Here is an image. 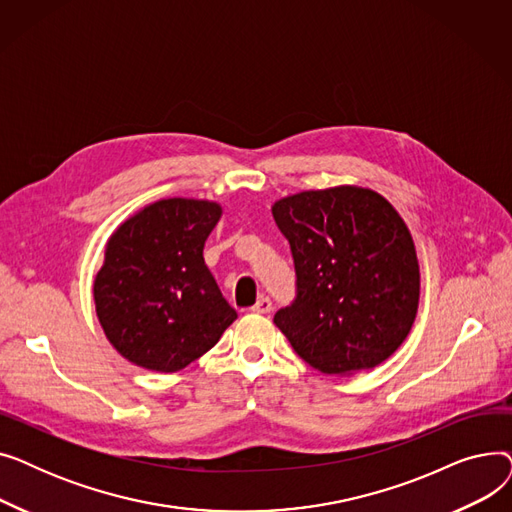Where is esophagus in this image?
I'll list each match as a JSON object with an SVG mask.
<instances>
[{"label":"esophagus","mask_w":512,"mask_h":512,"mask_svg":"<svg viewBox=\"0 0 512 512\" xmlns=\"http://www.w3.org/2000/svg\"><path fill=\"white\" fill-rule=\"evenodd\" d=\"M253 313H270L272 311V301L270 297H259V301L251 307Z\"/></svg>","instance_id":"esophagus-1"}]
</instances>
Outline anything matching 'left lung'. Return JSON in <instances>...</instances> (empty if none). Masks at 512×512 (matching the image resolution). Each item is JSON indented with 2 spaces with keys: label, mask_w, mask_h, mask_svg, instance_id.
Here are the masks:
<instances>
[{
  "label": "left lung",
  "mask_w": 512,
  "mask_h": 512,
  "mask_svg": "<svg viewBox=\"0 0 512 512\" xmlns=\"http://www.w3.org/2000/svg\"><path fill=\"white\" fill-rule=\"evenodd\" d=\"M272 213L297 276L274 324L294 353L330 375L386 361L419 305L415 245L396 209L367 188L336 186L280 199Z\"/></svg>",
  "instance_id": "obj_1"
}]
</instances>
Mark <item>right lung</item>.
Returning <instances> with one entry per match:
<instances>
[{"label": "right lung", "mask_w": 512, "mask_h": 512, "mask_svg": "<svg viewBox=\"0 0 512 512\" xmlns=\"http://www.w3.org/2000/svg\"><path fill=\"white\" fill-rule=\"evenodd\" d=\"M220 205L157 201L107 242L93 286L99 324L130 363L172 373L220 340L236 311L203 259Z\"/></svg>", "instance_id": "obj_1"}]
</instances>
